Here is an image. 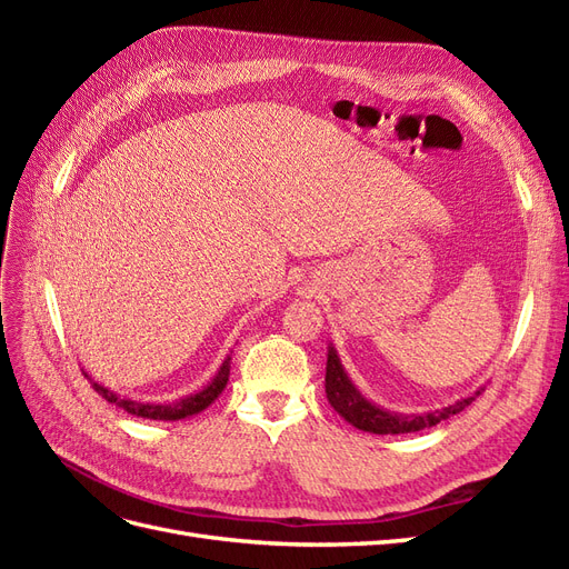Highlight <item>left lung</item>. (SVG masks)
I'll return each instance as SVG.
<instances>
[{
	"mask_svg": "<svg viewBox=\"0 0 569 569\" xmlns=\"http://www.w3.org/2000/svg\"><path fill=\"white\" fill-rule=\"evenodd\" d=\"M325 393L330 399L332 408L339 412V416L351 422L353 427L363 429V432L372 435H408V432H420L425 427H435L437 422L456 416L462 408H468L475 396H468L449 408H441L435 412H422V416H393V412H387L382 408H377L368 399L360 396V391L351 385V380L343 372L337 351L330 347L327 351V375H325ZM479 396V391H477Z\"/></svg>",
	"mask_w": 569,
	"mask_h": 569,
	"instance_id": "left-lung-1",
	"label": "left lung"
}]
</instances>
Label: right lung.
<instances>
[{
  "instance_id": "add662e5",
  "label": "right lung",
  "mask_w": 569,
  "mask_h": 569,
  "mask_svg": "<svg viewBox=\"0 0 569 569\" xmlns=\"http://www.w3.org/2000/svg\"><path fill=\"white\" fill-rule=\"evenodd\" d=\"M228 377H230V358L226 360V363L220 366L218 375L213 377V382L201 389L199 393H192L187 396V399H180L176 403H137V401H128V399H120V396H116L113 391L104 389L101 385L92 382L94 391L101 396V399H107L109 403H116L118 408H123L128 412H132V416L137 418H149V420H182L187 416H194V412H201L203 408H209L216 399L218 393L226 389L228 385Z\"/></svg>"
}]
</instances>
